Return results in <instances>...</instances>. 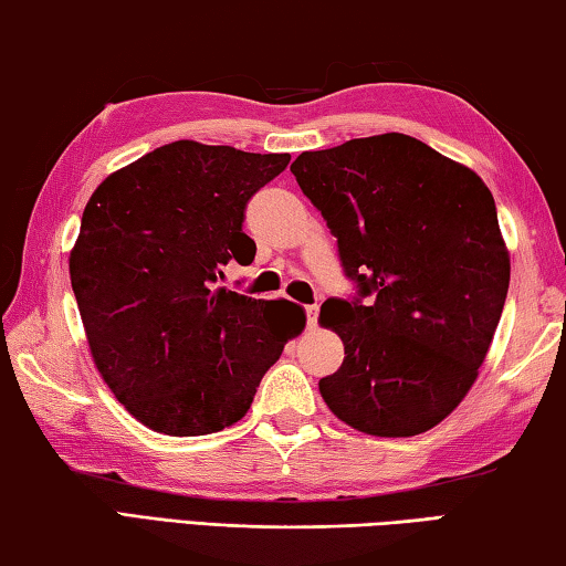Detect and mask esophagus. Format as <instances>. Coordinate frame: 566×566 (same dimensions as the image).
I'll return each instance as SVG.
<instances>
[{
    "mask_svg": "<svg viewBox=\"0 0 566 566\" xmlns=\"http://www.w3.org/2000/svg\"><path fill=\"white\" fill-rule=\"evenodd\" d=\"M304 314H306V324L314 327V324H317V317H319V306L317 304H306Z\"/></svg>",
    "mask_w": 566,
    "mask_h": 566,
    "instance_id": "1",
    "label": "esophagus"
}]
</instances>
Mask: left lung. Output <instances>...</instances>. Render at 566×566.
I'll list each match as a JSON object with an SVG mask.
<instances>
[{
    "label": "left lung",
    "mask_w": 566,
    "mask_h": 566,
    "mask_svg": "<svg viewBox=\"0 0 566 566\" xmlns=\"http://www.w3.org/2000/svg\"><path fill=\"white\" fill-rule=\"evenodd\" d=\"M292 175L357 286L322 304L344 342L342 367L319 379L324 401L359 432H427L474 385L510 290L492 191L397 132L302 151Z\"/></svg>",
    "instance_id": "obj_1"
}]
</instances>
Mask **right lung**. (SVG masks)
Here are the masks:
<instances>
[{
	"mask_svg": "<svg viewBox=\"0 0 566 566\" xmlns=\"http://www.w3.org/2000/svg\"><path fill=\"white\" fill-rule=\"evenodd\" d=\"M290 155L179 139L102 181L70 256L94 364L132 417L169 437L224 429L304 327L302 306L217 286L252 264L247 202Z\"/></svg>",
	"mask_w": 566,
	"mask_h": 566,
	"instance_id": "right-lung-1",
	"label": "right lung"
}]
</instances>
